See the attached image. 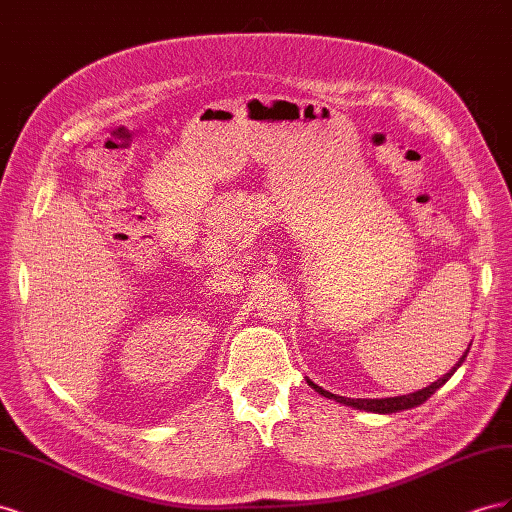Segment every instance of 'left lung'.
I'll return each mask as SVG.
<instances>
[{
    "label": "left lung",
    "mask_w": 512,
    "mask_h": 512,
    "mask_svg": "<svg viewBox=\"0 0 512 512\" xmlns=\"http://www.w3.org/2000/svg\"><path fill=\"white\" fill-rule=\"evenodd\" d=\"M472 346V344H470ZM470 350V348H468ZM468 350L463 352V356L461 359L457 361V365L448 371V374H444L440 380H436V382H431L429 386H425V389H421V391H416V393H408V395H397V397H384V399H350V397H342V395H333V393H329V391H324L322 386H318V384H314L312 380H307V384L312 386V389L316 391V393H320L322 397H327V399H333V401H337V404H344V406H348V408H354V410H365V412H376V414H393V412H401V410H410V408H416V406H421V404H425V401L436 393L440 386H444L446 382H448V378H451L455 371L461 367V363L466 361V356H468Z\"/></svg>",
    "instance_id": "left-lung-1"
}]
</instances>
